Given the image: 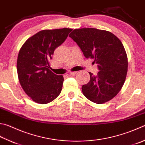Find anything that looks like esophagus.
Masks as SVG:
<instances>
[{"instance_id":"obj_1","label":"esophagus","mask_w":145,"mask_h":145,"mask_svg":"<svg viewBox=\"0 0 145 145\" xmlns=\"http://www.w3.org/2000/svg\"><path fill=\"white\" fill-rule=\"evenodd\" d=\"M76 73H77V72H76V71H74V72H70V74L74 76V75H75Z\"/></svg>"}]
</instances>
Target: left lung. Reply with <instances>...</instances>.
Instances as JSON below:
<instances>
[{"label": "left lung", "mask_w": 145, "mask_h": 145, "mask_svg": "<svg viewBox=\"0 0 145 145\" xmlns=\"http://www.w3.org/2000/svg\"><path fill=\"white\" fill-rule=\"evenodd\" d=\"M69 37L99 70L97 76L89 72V81L82 86L83 95L98 104L112 99L121 91L127 72V57L121 41L110 31L96 28L75 29Z\"/></svg>", "instance_id": "8db88e82"}]
</instances>
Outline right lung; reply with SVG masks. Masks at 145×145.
I'll return each instance as SVG.
<instances>
[{"instance_id": "add662e5", "label": "right lung", "mask_w": 145, "mask_h": 145, "mask_svg": "<svg viewBox=\"0 0 145 145\" xmlns=\"http://www.w3.org/2000/svg\"><path fill=\"white\" fill-rule=\"evenodd\" d=\"M70 28L42 30L27 40L17 60L19 81L26 95L35 102L46 104L61 93L64 77L50 70L55 49L72 31Z\"/></svg>"}]
</instances>
